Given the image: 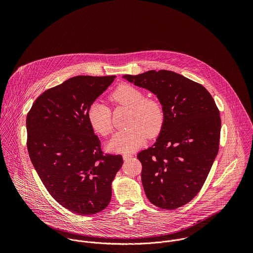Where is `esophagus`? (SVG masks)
<instances>
[{
	"instance_id": "34e87169",
	"label": "esophagus",
	"mask_w": 253,
	"mask_h": 253,
	"mask_svg": "<svg viewBox=\"0 0 253 253\" xmlns=\"http://www.w3.org/2000/svg\"><path fill=\"white\" fill-rule=\"evenodd\" d=\"M132 157H133L132 154H129V153H124V154H123V159H124V160H129V159H131Z\"/></svg>"
}]
</instances>
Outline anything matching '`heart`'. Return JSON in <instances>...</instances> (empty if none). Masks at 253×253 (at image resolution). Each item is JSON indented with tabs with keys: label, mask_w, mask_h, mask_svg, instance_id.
Returning a JSON list of instances; mask_svg holds the SVG:
<instances>
[{
	"label": "heart",
	"mask_w": 253,
	"mask_h": 253,
	"mask_svg": "<svg viewBox=\"0 0 253 253\" xmlns=\"http://www.w3.org/2000/svg\"><path fill=\"white\" fill-rule=\"evenodd\" d=\"M110 100L130 108L129 129L117 133L110 142V148L118 152H132L145 143L147 136H157L164 125L165 111L162 103L152 97H145L138 88L122 84L110 95ZM88 121L95 132L103 137L113 132L112 111L103 102H94L88 110Z\"/></svg>",
	"instance_id": "heart-1"
}]
</instances>
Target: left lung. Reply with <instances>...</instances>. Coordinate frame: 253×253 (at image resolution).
<instances>
[{
  "instance_id": "8db88e82",
  "label": "left lung",
  "mask_w": 253,
  "mask_h": 253,
  "mask_svg": "<svg viewBox=\"0 0 253 253\" xmlns=\"http://www.w3.org/2000/svg\"><path fill=\"white\" fill-rule=\"evenodd\" d=\"M125 78L157 95L165 111L157 141L137 155L146 196L162 209L181 207L201 190L218 153V108L201 84L172 71Z\"/></svg>"
}]
</instances>
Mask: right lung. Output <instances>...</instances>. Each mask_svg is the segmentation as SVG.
I'll return each mask as SVG.
<instances>
[{
  "label": "right lung",
  "mask_w": 253,
  "mask_h": 253,
  "mask_svg": "<svg viewBox=\"0 0 253 253\" xmlns=\"http://www.w3.org/2000/svg\"><path fill=\"white\" fill-rule=\"evenodd\" d=\"M115 76H76L46 90L27 115L30 159L51 196L79 215L104 210L121 155L105 153L88 121L93 102Z\"/></svg>",
  "instance_id": "add662e5"
}]
</instances>
